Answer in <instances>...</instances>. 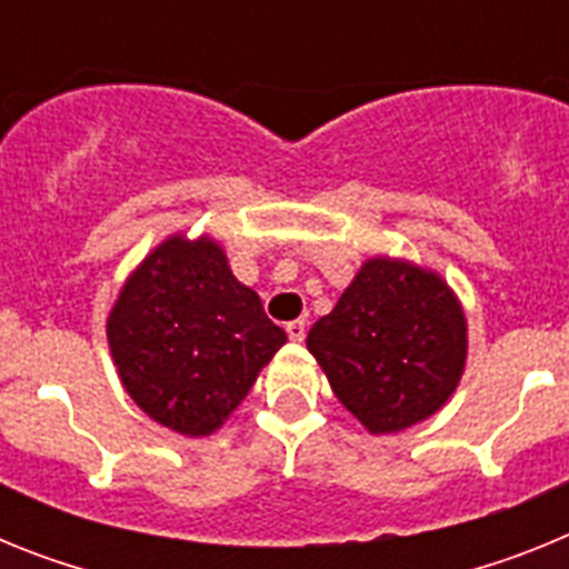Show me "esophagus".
Returning <instances> with one entry per match:
<instances>
[{"label": "esophagus", "instance_id": "esophagus-1", "mask_svg": "<svg viewBox=\"0 0 569 569\" xmlns=\"http://www.w3.org/2000/svg\"><path fill=\"white\" fill-rule=\"evenodd\" d=\"M305 330H308V325H305V319L290 321V325H288L290 341H305Z\"/></svg>", "mask_w": 569, "mask_h": 569}]
</instances>
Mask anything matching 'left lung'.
<instances>
[{"label":"left lung","instance_id":"left-lung-1","mask_svg":"<svg viewBox=\"0 0 569 569\" xmlns=\"http://www.w3.org/2000/svg\"><path fill=\"white\" fill-rule=\"evenodd\" d=\"M308 350L370 433H399L430 419L459 387L467 319L439 273L376 256L310 328Z\"/></svg>","mask_w":569,"mask_h":569}]
</instances>
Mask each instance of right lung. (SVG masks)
Listing matches in <instances>:
<instances>
[{
  "label": "right lung",
  "instance_id": "add662e5",
  "mask_svg": "<svg viewBox=\"0 0 569 569\" xmlns=\"http://www.w3.org/2000/svg\"><path fill=\"white\" fill-rule=\"evenodd\" d=\"M284 330L210 236H170L119 290L108 345L130 399L182 436H210L248 396Z\"/></svg>",
  "mask_w": 569,
  "mask_h": 569
}]
</instances>
